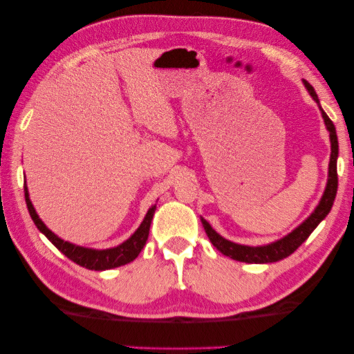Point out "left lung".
<instances>
[{"mask_svg": "<svg viewBox=\"0 0 354 354\" xmlns=\"http://www.w3.org/2000/svg\"><path fill=\"white\" fill-rule=\"evenodd\" d=\"M304 88L308 89L310 97L317 102L318 108L322 111V118L324 120V125H326V130L329 131V141H331V156H329V167H328V182L326 188H324V193L322 196L320 202L315 207V210L310 213V215L301 223L298 227H295L290 234L282 236L281 240H276L273 243H268V245L262 246H248V245H240V243H234L227 239H224L218 234V232L212 227L208 221L204 218H201L202 225H204L205 234L208 239H210L212 245L215 246L219 252H223L224 256H227L234 260H239V262L245 263H273L279 262V260L286 259L293 254L297 249L303 245V243L308 240V236L315 230V227L320 224L324 218L328 216V213L331 212L335 194H337V156H339V142H337V133H335V127L333 120L328 118V114L323 111L320 106V100H318V95L315 89L308 83V81H303Z\"/></svg>", "mask_w": 354, "mask_h": 354, "instance_id": "obj_1", "label": "left lung"}]
</instances>
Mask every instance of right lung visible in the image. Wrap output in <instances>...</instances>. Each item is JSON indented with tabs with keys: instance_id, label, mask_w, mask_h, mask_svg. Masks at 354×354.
Listing matches in <instances>:
<instances>
[{
	"instance_id": "obj_1",
	"label": "right lung",
	"mask_w": 354,
	"mask_h": 354,
	"mask_svg": "<svg viewBox=\"0 0 354 354\" xmlns=\"http://www.w3.org/2000/svg\"><path fill=\"white\" fill-rule=\"evenodd\" d=\"M25 201L28 205V212L32 218L34 224L37 225V229L42 232V234L48 239L53 245L59 249V251L66 256L67 259H71L72 262H75L80 266H84L88 270H94V271H103V270H111V268H118V266L127 265L135 260L139 252L142 251L144 245L149 239V230H150V224H152V218L153 213L156 210V205H152L147 210L146 216H144L142 223L139 227L135 230L129 240H125L120 245L114 246V248H108V249H94V248H84V246H78L73 245L71 241H66L53 234L46 225L44 224L42 219L39 218L36 208H34L32 202L30 199V193H28V187L25 182Z\"/></svg>"
}]
</instances>
